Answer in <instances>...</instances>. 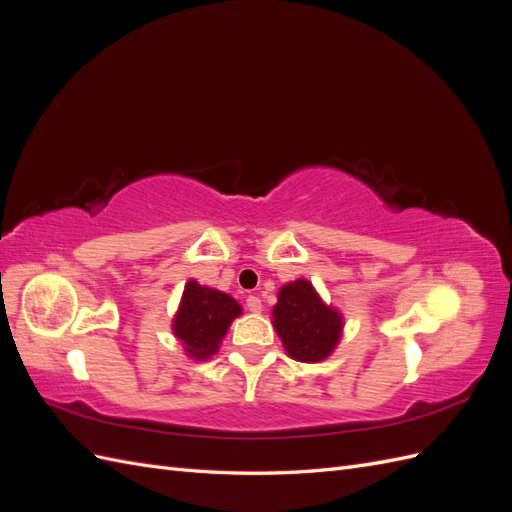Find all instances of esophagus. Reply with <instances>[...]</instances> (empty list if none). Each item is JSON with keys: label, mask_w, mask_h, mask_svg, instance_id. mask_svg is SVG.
<instances>
[{"label": "esophagus", "mask_w": 512, "mask_h": 512, "mask_svg": "<svg viewBox=\"0 0 512 512\" xmlns=\"http://www.w3.org/2000/svg\"><path fill=\"white\" fill-rule=\"evenodd\" d=\"M247 309H250V312H254V314H260L262 312V301L258 297H254V294H250V297H247Z\"/></svg>", "instance_id": "esophagus-1"}]
</instances>
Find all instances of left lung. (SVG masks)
Segmentation results:
<instances>
[{
    "label": "left lung",
    "mask_w": 512,
    "mask_h": 512,
    "mask_svg": "<svg viewBox=\"0 0 512 512\" xmlns=\"http://www.w3.org/2000/svg\"><path fill=\"white\" fill-rule=\"evenodd\" d=\"M273 329L280 335L286 354L301 363L329 359L344 333V316L324 303L312 282L294 280L277 292L273 305Z\"/></svg>",
    "instance_id": "8db88e82"
}]
</instances>
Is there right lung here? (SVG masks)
Here are the masks:
<instances>
[{"instance_id":"add662e5","label":"right lung","mask_w":512,"mask_h":512,"mask_svg":"<svg viewBox=\"0 0 512 512\" xmlns=\"http://www.w3.org/2000/svg\"><path fill=\"white\" fill-rule=\"evenodd\" d=\"M241 312V305L230 294L188 280L173 318V335L188 359L207 361L220 350L232 320Z\"/></svg>"}]
</instances>
